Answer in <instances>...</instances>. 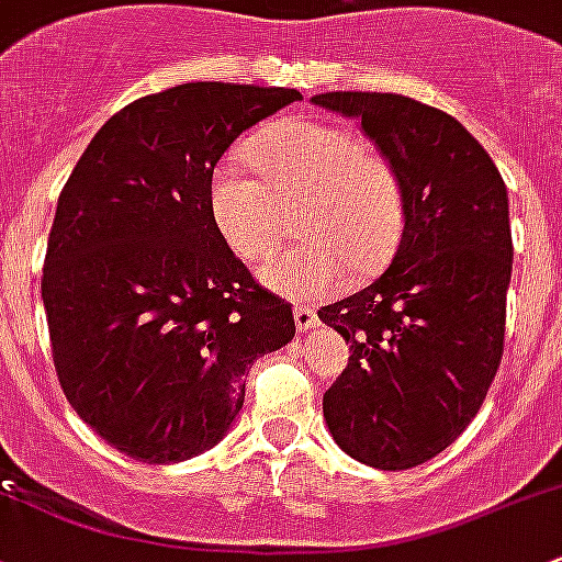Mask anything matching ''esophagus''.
<instances>
[{
  "instance_id": "34e87169",
  "label": "esophagus",
  "mask_w": 562,
  "mask_h": 562,
  "mask_svg": "<svg viewBox=\"0 0 562 562\" xmlns=\"http://www.w3.org/2000/svg\"><path fill=\"white\" fill-rule=\"evenodd\" d=\"M293 317H296L299 330H312V328H317V315H315V310H312V306H306V304L296 306V312H293Z\"/></svg>"
}]
</instances>
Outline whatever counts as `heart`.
I'll use <instances>...</instances> for the list:
<instances>
[{
	"label": "heart",
	"instance_id": "obj_1",
	"mask_svg": "<svg viewBox=\"0 0 562 562\" xmlns=\"http://www.w3.org/2000/svg\"><path fill=\"white\" fill-rule=\"evenodd\" d=\"M252 175L239 158H221L210 172L206 210L217 236L241 261H258L277 245L282 206L301 202L304 239L266 258L258 280L291 299L339 291L350 277L380 269L404 228V191L395 169L366 150L356 128L282 117L245 145Z\"/></svg>",
	"mask_w": 562,
	"mask_h": 562
}]
</instances>
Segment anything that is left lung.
Returning <instances> with one entry per match:
<instances>
[{
	"mask_svg": "<svg viewBox=\"0 0 562 562\" xmlns=\"http://www.w3.org/2000/svg\"><path fill=\"white\" fill-rule=\"evenodd\" d=\"M312 102L360 121L404 191V232L380 280L323 306L350 363L323 395L350 458L404 471L476 417L504 356L509 196L463 123L401 93L330 91Z\"/></svg>",
	"mask_w": 562,
	"mask_h": 562,
	"instance_id": "1",
	"label": "left lung"
}]
</instances>
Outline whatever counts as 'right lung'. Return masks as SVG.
Segmentation results:
<instances>
[{
  "instance_id": "right-lung-1",
  "label": "right lung",
  "mask_w": 562,
  "mask_h": 562,
  "mask_svg": "<svg viewBox=\"0 0 562 562\" xmlns=\"http://www.w3.org/2000/svg\"><path fill=\"white\" fill-rule=\"evenodd\" d=\"M296 88L182 82L110 117L69 175L43 304L64 395L110 447L177 463L226 436L245 371L296 334L212 226L210 172Z\"/></svg>"
}]
</instances>
